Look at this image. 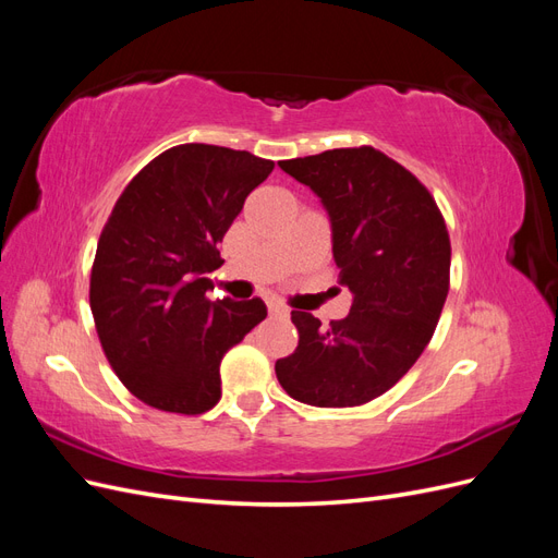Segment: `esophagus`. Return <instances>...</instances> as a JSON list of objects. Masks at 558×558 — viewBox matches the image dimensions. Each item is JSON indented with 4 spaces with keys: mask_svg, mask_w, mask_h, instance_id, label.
<instances>
[{
    "mask_svg": "<svg viewBox=\"0 0 558 558\" xmlns=\"http://www.w3.org/2000/svg\"><path fill=\"white\" fill-rule=\"evenodd\" d=\"M267 312L272 316H286V314H289V307H283L281 302H277V300H267Z\"/></svg>",
    "mask_w": 558,
    "mask_h": 558,
    "instance_id": "obj_1",
    "label": "esophagus"
}]
</instances>
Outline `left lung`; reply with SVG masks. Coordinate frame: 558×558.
<instances>
[{
	"label": "left lung",
	"instance_id": "left-lung-1",
	"mask_svg": "<svg viewBox=\"0 0 558 558\" xmlns=\"http://www.w3.org/2000/svg\"><path fill=\"white\" fill-rule=\"evenodd\" d=\"M324 205L351 310L330 328L291 312L298 349L275 369L314 408H353L386 393L430 342L449 293L451 244L426 185L373 146L281 160Z\"/></svg>",
	"mask_w": 558,
	"mask_h": 558
}]
</instances>
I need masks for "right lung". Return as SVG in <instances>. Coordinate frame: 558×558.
<instances>
[{
	"label": "right lung",
	"mask_w": 558,
	"mask_h": 558,
	"mask_svg": "<svg viewBox=\"0 0 558 558\" xmlns=\"http://www.w3.org/2000/svg\"><path fill=\"white\" fill-rule=\"evenodd\" d=\"M275 170L248 150L181 144L134 177L99 238L90 310L107 359L150 408L202 414L221 361L267 316L263 300H207L223 234Z\"/></svg>",
	"instance_id": "obj_1"
}]
</instances>
